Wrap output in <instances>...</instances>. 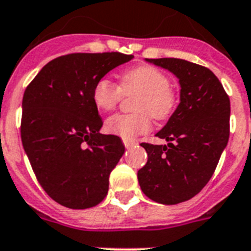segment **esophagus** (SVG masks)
<instances>
[{"instance_id":"34e87169","label":"esophagus","mask_w":251,"mask_h":251,"mask_svg":"<svg viewBox=\"0 0 251 251\" xmlns=\"http://www.w3.org/2000/svg\"><path fill=\"white\" fill-rule=\"evenodd\" d=\"M124 144H125L126 148H130V147L135 146V142L134 140H129V139H124Z\"/></svg>"}]
</instances>
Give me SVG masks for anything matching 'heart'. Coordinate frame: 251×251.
Wrapping results in <instances>:
<instances>
[{
	"instance_id": "1",
	"label": "heart",
	"mask_w": 251,
	"mask_h": 251,
	"mask_svg": "<svg viewBox=\"0 0 251 251\" xmlns=\"http://www.w3.org/2000/svg\"><path fill=\"white\" fill-rule=\"evenodd\" d=\"M124 95H138L132 115H113L105 121V130L122 139H134L151 130V116L169 119L176 107V94L170 78L153 66H138L120 77L117 86L111 79H98L93 87V103L99 111H113Z\"/></svg>"
}]
</instances>
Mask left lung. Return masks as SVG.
<instances>
[{
	"instance_id": "1",
	"label": "left lung",
	"mask_w": 251,
	"mask_h": 251,
	"mask_svg": "<svg viewBox=\"0 0 251 251\" xmlns=\"http://www.w3.org/2000/svg\"><path fill=\"white\" fill-rule=\"evenodd\" d=\"M179 78L180 103L156 134L168 146L142 143L148 161L138 172L143 193L164 205L192 199L207 184L229 138L231 104L206 67L176 58L147 59Z\"/></svg>"
}]
</instances>
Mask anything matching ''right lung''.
I'll list each match as a JSON object with an SVG mask.
<instances>
[{
  "label": "right lung",
  "instance_id": "obj_1",
  "mask_svg": "<svg viewBox=\"0 0 251 251\" xmlns=\"http://www.w3.org/2000/svg\"><path fill=\"white\" fill-rule=\"evenodd\" d=\"M122 52H75L49 62L23 95L20 136L41 187L69 209H89L108 193L109 174L125 152L117 135L100 134L93 87L129 62Z\"/></svg>",
  "mask_w": 251,
  "mask_h": 251
}]
</instances>
